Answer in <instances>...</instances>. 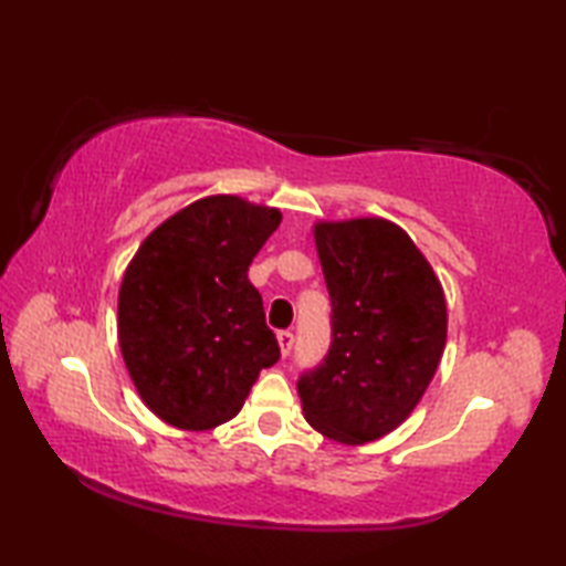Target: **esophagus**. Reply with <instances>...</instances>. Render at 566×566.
Masks as SVG:
<instances>
[{
  "label": "esophagus",
  "instance_id": "obj_1",
  "mask_svg": "<svg viewBox=\"0 0 566 566\" xmlns=\"http://www.w3.org/2000/svg\"><path fill=\"white\" fill-rule=\"evenodd\" d=\"M276 342H280V349H282V357H290L292 347H294V332L290 329H282L276 334Z\"/></svg>",
  "mask_w": 566,
  "mask_h": 566
}]
</instances>
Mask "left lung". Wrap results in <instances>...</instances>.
I'll list each match as a JSON object with an SVG mask.
<instances>
[{
    "label": "left lung",
    "instance_id": "1",
    "mask_svg": "<svg viewBox=\"0 0 566 566\" xmlns=\"http://www.w3.org/2000/svg\"><path fill=\"white\" fill-rule=\"evenodd\" d=\"M332 300V342L296 379L304 417L324 437L364 444L399 427L439 367L447 304L432 266L385 219L317 224Z\"/></svg>",
    "mask_w": 566,
    "mask_h": 566
}]
</instances>
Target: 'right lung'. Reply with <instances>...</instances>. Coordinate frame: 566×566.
I'll list each match as a JSON object with an SVG mask.
<instances>
[{
  "instance_id": "obj_1",
  "label": "right lung",
  "mask_w": 566,
  "mask_h": 566,
  "mask_svg": "<svg viewBox=\"0 0 566 566\" xmlns=\"http://www.w3.org/2000/svg\"><path fill=\"white\" fill-rule=\"evenodd\" d=\"M280 209L207 197L151 232L119 290V347L134 387L171 427L212 429L280 359L249 264Z\"/></svg>"
}]
</instances>
